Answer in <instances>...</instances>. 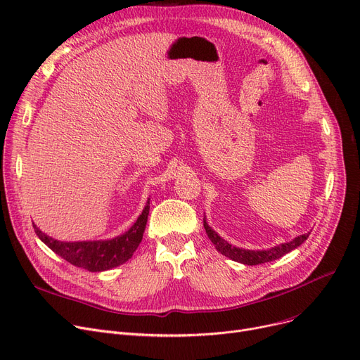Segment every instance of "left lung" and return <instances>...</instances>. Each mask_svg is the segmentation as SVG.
<instances>
[{
	"label": "left lung",
	"instance_id": "obj_1",
	"mask_svg": "<svg viewBox=\"0 0 360 360\" xmlns=\"http://www.w3.org/2000/svg\"><path fill=\"white\" fill-rule=\"evenodd\" d=\"M204 229H205L207 235H209L210 240L214 243V247H216V250L219 252H221L224 257H229L233 261H238L240 264H247V266H258V264L270 262V261H274L277 258H281L283 255H286L290 251H293L295 248H297L299 245L304 243L308 239V236H309V233L299 235L293 240L286 242V243H280V245H277V247H274V248L262 250V251H251V250H242V248L232 247V245L228 240L221 239L210 228V226L207 224L205 219H204Z\"/></svg>",
	"mask_w": 360,
	"mask_h": 360
}]
</instances>
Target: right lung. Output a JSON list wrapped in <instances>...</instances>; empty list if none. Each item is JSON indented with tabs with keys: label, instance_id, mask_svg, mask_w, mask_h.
Returning <instances> with one entry per match:
<instances>
[{
	"label": "right lung",
	"instance_id": "obj_1",
	"mask_svg": "<svg viewBox=\"0 0 360 360\" xmlns=\"http://www.w3.org/2000/svg\"><path fill=\"white\" fill-rule=\"evenodd\" d=\"M150 210V200L144 207L143 213L137 221L131 226L129 231L121 236L109 240H83V242H61L52 239L42 233L33 224V229L39 239L49 247L55 254L68 261L75 267L84 269L87 271H105L118 267L128 261L143 239L146 223Z\"/></svg>",
	"mask_w": 360,
	"mask_h": 360
}]
</instances>
